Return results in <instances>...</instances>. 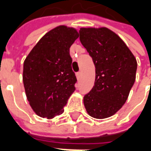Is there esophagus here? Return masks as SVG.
<instances>
[{
	"instance_id": "esophagus-1",
	"label": "esophagus",
	"mask_w": 151,
	"mask_h": 151,
	"mask_svg": "<svg viewBox=\"0 0 151 151\" xmlns=\"http://www.w3.org/2000/svg\"><path fill=\"white\" fill-rule=\"evenodd\" d=\"M81 74H82V73H81V72H78V73H76V76H77V78H78V79L80 78H81Z\"/></svg>"
}]
</instances>
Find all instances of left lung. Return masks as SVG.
I'll return each instance as SVG.
<instances>
[{
    "label": "left lung",
    "mask_w": 151,
    "mask_h": 151,
    "mask_svg": "<svg viewBox=\"0 0 151 151\" xmlns=\"http://www.w3.org/2000/svg\"><path fill=\"white\" fill-rule=\"evenodd\" d=\"M79 35L95 67V85L84 96L85 108L91 116L108 118L126 102L136 78L137 60L123 40L108 28H81Z\"/></svg>",
    "instance_id": "obj_1"
}]
</instances>
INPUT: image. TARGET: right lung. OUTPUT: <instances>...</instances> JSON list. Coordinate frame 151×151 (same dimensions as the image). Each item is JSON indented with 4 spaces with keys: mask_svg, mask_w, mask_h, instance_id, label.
Returning a JSON list of instances; mask_svg holds the SVG:
<instances>
[{
    "mask_svg": "<svg viewBox=\"0 0 151 151\" xmlns=\"http://www.w3.org/2000/svg\"><path fill=\"white\" fill-rule=\"evenodd\" d=\"M73 28L60 26L47 32L27 56L23 84L29 104L39 116L52 119L63 113L75 91L69 47L78 38Z\"/></svg>",
    "mask_w": 151,
    "mask_h": 151,
    "instance_id": "right-lung-1",
    "label": "right lung"
}]
</instances>
